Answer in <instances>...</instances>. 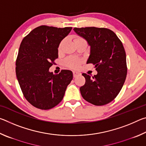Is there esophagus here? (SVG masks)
I'll return each mask as SVG.
<instances>
[{
  "instance_id": "obj_1",
  "label": "esophagus",
  "mask_w": 146,
  "mask_h": 146,
  "mask_svg": "<svg viewBox=\"0 0 146 146\" xmlns=\"http://www.w3.org/2000/svg\"><path fill=\"white\" fill-rule=\"evenodd\" d=\"M73 77H75V78L76 77V76H77L80 75V73H79V72H78V71H73Z\"/></svg>"
}]
</instances>
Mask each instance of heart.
I'll list each match as a JSON object with an SVG mask.
<instances>
[{
    "mask_svg": "<svg viewBox=\"0 0 146 146\" xmlns=\"http://www.w3.org/2000/svg\"><path fill=\"white\" fill-rule=\"evenodd\" d=\"M74 40H75V43H77L78 42L82 41V40H85L80 36H75V38H74ZM64 43V40H62L60 42V44H59L58 47V53H60L62 51V49ZM80 62L81 61L80 59L73 57V56H69V57H68L65 60H64V64L68 68L77 69L79 68V66H80Z\"/></svg>",
    "mask_w": 146,
    "mask_h": 146,
    "instance_id": "1",
    "label": "heart"
}]
</instances>
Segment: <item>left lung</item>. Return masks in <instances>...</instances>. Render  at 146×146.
Returning a JSON list of instances; mask_svg holds the SVG:
<instances>
[{
    "instance_id": "obj_1",
    "label": "left lung",
    "mask_w": 146,
    "mask_h": 146,
    "mask_svg": "<svg viewBox=\"0 0 146 146\" xmlns=\"http://www.w3.org/2000/svg\"><path fill=\"white\" fill-rule=\"evenodd\" d=\"M91 46L87 64L95 65L98 73H82L85 84L80 88L83 98L95 106L113 101L120 93L127 75L125 51L122 42L110 29L96 27L75 28Z\"/></svg>"
}]
</instances>
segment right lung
<instances>
[{
	"instance_id": "1",
	"label": "right lung",
	"mask_w": 146,
	"mask_h": 146,
	"mask_svg": "<svg viewBox=\"0 0 146 146\" xmlns=\"http://www.w3.org/2000/svg\"><path fill=\"white\" fill-rule=\"evenodd\" d=\"M72 28L40 26L23 38L16 60V75L24 97L32 106L49 110L60 103L73 79L70 70L56 75L49 69L58 58V47Z\"/></svg>"
}]
</instances>
